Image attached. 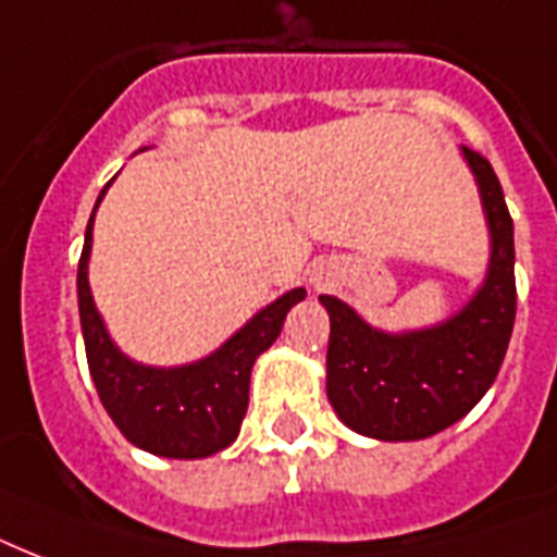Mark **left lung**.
<instances>
[{"label":"left lung","mask_w":557,"mask_h":557,"mask_svg":"<svg viewBox=\"0 0 557 557\" xmlns=\"http://www.w3.org/2000/svg\"><path fill=\"white\" fill-rule=\"evenodd\" d=\"M488 220L485 282L456 317L386 334L337 296H319L331 317L327 400L343 424L381 442H416L471 412L497 377L517 313L515 223L494 168L462 148Z\"/></svg>","instance_id":"8db88e82"}]
</instances>
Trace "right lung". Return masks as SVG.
Returning <instances> with one entry per match:
<instances>
[{"instance_id": "right-lung-1", "label": "right lung", "mask_w": 557, "mask_h": 557, "mask_svg": "<svg viewBox=\"0 0 557 557\" xmlns=\"http://www.w3.org/2000/svg\"><path fill=\"white\" fill-rule=\"evenodd\" d=\"M110 183L103 185V191ZM98 194V202L103 200ZM95 202V209H98ZM92 218L86 223L84 252L77 261V310L84 331L86 363L103 409L110 412L124 438L141 450L165 459H206L238 438L247 416L249 374L252 366L282 334L284 317L305 287L287 290L235 331L218 351L185 366H145L122 355L115 346L89 290V252H92Z\"/></svg>"}]
</instances>
